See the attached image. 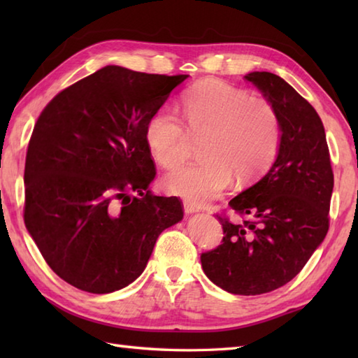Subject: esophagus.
I'll list each match as a JSON object with an SVG mask.
<instances>
[{
	"label": "esophagus",
	"mask_w": 358,
	"mask_h": 358,
	"mask_svg": "<svg viewBox=\"0 0 358 358\" xmlns=\"http://www.w3.org/2000/svg\"><path fill=\"white\" fill-rule=\"evenodd\" d=\"M183 206H185V212H186V214H194V212L199 210V206H196V204H194V203H191V201H187V200L183 201Z\"/></svg>",
	"instance_id": "esophagus-1"
}]
</instances>
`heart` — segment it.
Wrapping results in <instances>:
<instances>
[{
    "label": "heart",
    "instance_id": "obj_1",
    "mask_svg": "<svg viewBox=\"0 0 358 358\" xmlns=\"http://www.w3.org/2000/svg\"><path fill=\"white\" fill-rule=\"evenodd\" d=\"M185 124L172 108L152 113L146 143L166 169L185 162L194 138L203 159L166 175L164 187L194 204L226 192L234 177L252 185L269 169L280 144V118L271 103L223 81H204L183 96ZM189 129H187V127Z\"/></svg>",
    "mask_w": 358,
    "mask_h": 358
}]
</instances>
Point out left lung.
Segmentation results:
<instances>
[{"label":"left lung","instance_id":"8db88e82","mask_svg":"<svg viewBox=\"0 0 358 358\" xmlns=\"http://www.w3.org/2000/svg\"><path fill=\"white\" fill-rule=\"evenodd\" d=\"M245 78L280 118L278 155L260 181L229 201L237 220L217 215L222 245L201 254V266L224 291L258 295L289 283L324 240L334 172L313 106L275 73L250 72Z\"/></svg>","mask_w":358,"mask_h":358}]
</instances>
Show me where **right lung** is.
Wrapping results in <instances>:
<instances>
[{
	"label": "right lung",
	"instance_id": "obj_1",
	"mask_svg": "<svg viewBox=\"0 0 358 358\" xmlns=\"http://www.w3.org/2000/svg\"><path fill=\"white\" fill-rule=\"evenodd\" d=\"M189 75L106 66L43 109L24 167V224L50 269L90 294L141 275L158 235L183 218L178 196L149 191L146 124Z\"/></svg>",
	"mask_w": 358,
	"mask_h": 358
}]
</instances>
